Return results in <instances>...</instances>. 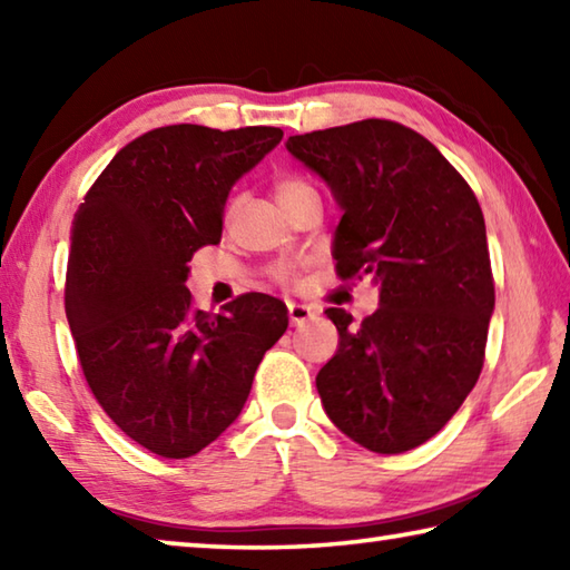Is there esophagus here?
<instances>
[{
  "label": "esophagus",
  "mask_w": 570,
  "mask_h": 570,
  "mask_svg": "<svg viewBox=\"0 0 570 570\" xmlns=\"http://www.w3.org/2000/svg\"><path fill=\"white\" fill-rule=\"evenodd\" d=\"M316 316V308L306 306V304H288V322H292V326H298L304 324L308 320H314Z\"/></svg>",
  "instance_id": "obj_1"
}]
</instances>
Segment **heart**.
<instances>
[{
	"label": "heart",
	"mask_w": 570,
	"mask_h": 570,
	"mask_svg": "<svg viewBox=\"0 0 570 570\" xmlns=\"http://www.w3.org/2000/svg\"><path fill=\"white\" fill-rule=\"evenodd\" d=\"M306 188H312V186H308V183L302 180V178H284V180H278L276 183L278 204H284L286 198H292V196H296V193H302Z\"/></svg>",
	"instance_id": "b5f03b06"
}]
</instances>
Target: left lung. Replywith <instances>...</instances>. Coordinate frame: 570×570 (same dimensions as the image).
Here are the masks:
<instances>
[{
    "label": "left lung",
    "instance_id": "left-lung-1",
    "mask_svg": "<svg viewBox=\"0 0 570 570\" xmlns=\"http://www.w3.org/2000/svg\"><path fill=\"white\" fill-rule=\"evenodd\" d=\"M286 150L342 210L336 272L380 286L362 324L324 312L340 332L316 374L324 412L356 445L407 452L445 428L482 370L495 286L475 193L430 140L392 120L292 135Z\"/></svg>",
    "mask_w": 570,
    "mask_h": 570
}]
</instances>
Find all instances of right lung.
I'll return each instance as SVG.
<instances>
[{"label": "right lung", "instance_id": "add662e5", "mask_svg": "<svg viewBox=\"0 0 570 570\" xmlns=\"http://www.w3.org/2000/svg\"><path fill=\"white\" fill-rule=\"evenodd\" d=\"M278 128L168 125L128 142L75 214L65 312L85 380L108 417L160 458H190L236 422L286 304L246 294L196 312L188 262L218 244L230 188Z\"/></svg>", "mask_w": 570, "mask_h": 570}]
</instances>
